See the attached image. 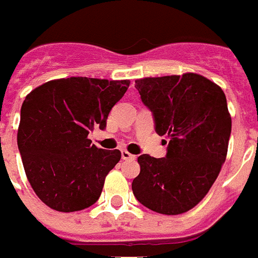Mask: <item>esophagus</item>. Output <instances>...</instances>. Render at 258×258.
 Here are the masks:
<instances>
[{"mask_svg":"<svg viewBox=\"0 0 258 258\" xmlns=\"http://www.w3.org/2000/svg\"><path fill=\"white\" fill-rule=\"evenodd\" d=\"M121 157L122 159H136V155L131 154L127 150H121Z\"/></svg>","mask_w":258,"mask_h":258,"instance_id":"34e87169","label":"esophagus"}]
</instances>
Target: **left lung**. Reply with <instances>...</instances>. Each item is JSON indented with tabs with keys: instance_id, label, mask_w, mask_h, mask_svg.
<instances>
[{
	"instance_id": "1",
	"label": "left lung",
	"mask_w": 258,
	"mask_h": 258,
	"mask_svg": "<svg viewBox=\"0 0 258 258\" xmlns=\"http://www.w3.org/2000/svg\"><path fill=\"white\" fill-rule=\"evenodd\" d=\"M136 88L169 146L163 158L138 157L134 197L158 214H184L207 195L227 158L232 120L225 95L194 72L137 79Z\"/></svg>"
}]
</instances>
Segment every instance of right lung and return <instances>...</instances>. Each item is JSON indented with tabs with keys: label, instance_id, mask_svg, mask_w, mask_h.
Returning <instances> with one entry per match:
<instances>
[{
	"label": "right lung",
	"instance_id": "right-lung-1",
	"mask_svg": "<svg viewBox=\"0 0 258 258\" xmlns=\"http://www.w3.org/2000/svg\"><path fill=\"white\" fill-rule=\"evenodd\" d=\"M129 84V80L63 78L26 96L17 142L30 186L46 206L75 212L97 202L121 152L96 148L88 134L95 126L105 129L110 109Z\"/></svg>",
	"mask_w": 258,
	"mask_h": 258
}]
</instances>
